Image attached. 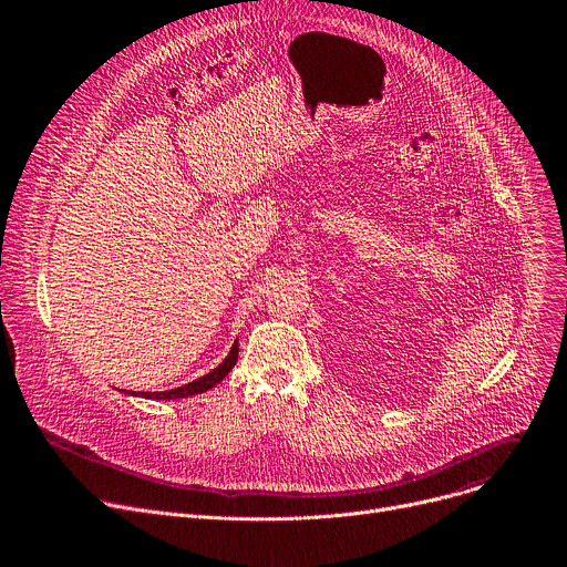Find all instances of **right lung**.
Returning <instances> with one entry per match:
<instances>
[{
	"mask_svg": "<svg viewBox=\"0 0 567 567\" xmlns=\"http://www.w3.org/2000/svg\"><path fill=\"white\" fill-rule=\"evenodd\" d=\"M235 361H237V341L233 343L228 357H226L215 370H210L208 374H204V377H199V379H195V381H190V383H186V385H179V388H175V390H164V392H132V390H127L125 394L145 396V399H184V396L202 394V392L210 390L213 385H217V383L233 370Z\"/></svg>",
	"mask_w": 567,
	"mask_h": 567,
	"instance_id": "obj_1",
	"label": "right lung"
}]
</instances>
